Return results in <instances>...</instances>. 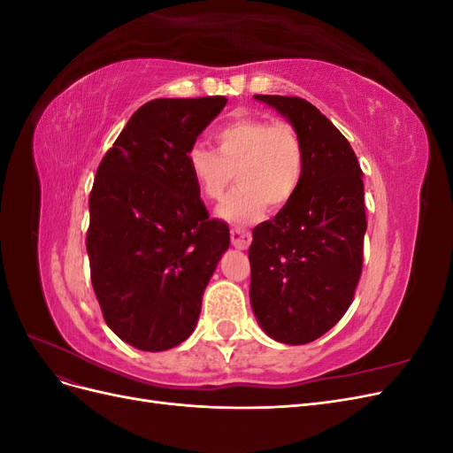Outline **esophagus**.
I'll return each mask as SVG.
<instances>
[{"instance_id":"esophagus-1","label":"esophagus","mask_w":453,"mask_h":453,"mask_svg":"<svg viewBox=\"0 0 453 453\" xmlns=\"http://www.w3.org/2000/svg\"><path fill=\"white\" fill-rule=\"evenodd\" d=\"M230 240H232V245H234V248L248 250V245L251 243V234L248 230L234 226V228H230Z\"/></svg>"}]
</instances>
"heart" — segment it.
<instances>
[{"mask_svg":"<svg viewBox=\"0 0 453 453\" xmlns=\"http://www.w3.org/2000/svg\"><path fill=\"white\" fill-rule=\"evenodd\" d=\"M217 153L203 143L188 149L187 162L200 193L219 202L238 177L219 213L232 223H253L270 208H281L300 187L304 145L298 132L260 117H238L215 132Z\"/></svg>","mask_w":453,"mask_h":453,"instance_id":"obj_1","label":"heart"}]
</instances>
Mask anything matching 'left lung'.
<instances>
[{"label":"left lung","mask_w":453,"mask_h":453,"mask_svg":"<svg viewBox=\"0 0 453 453\" xmlns=\"http://www.w3.org/2000/svg\"><path fill=\"white\" fill-rule=\"evenodd\" d=\"M291 120L304 145L296 195L253 228L250 298L265 333L308 344L342 319L363 270V170L349 142L318 107L296 96L257 94Z\"/></svg>","instance_id":"1"}]
</instances>
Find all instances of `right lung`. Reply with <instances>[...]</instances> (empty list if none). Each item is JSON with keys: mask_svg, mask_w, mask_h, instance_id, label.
<instances>
[{"mask_svg": "<svg viewBox=\"0 0 453 453\" xmlns=\"http://www.w3.org/2000/svg\"><path fill=\"white\" fill-rule=\"evenodd\" d=\"M225 96L158 98L135 111L102 158L88 198L90 280L107 326L127 344L164 351L195 331L202 295L228 250L187 153Z\"/></svg>", "mask_w": 453, "mask_h": 453, "instance_id": "1", "label": "right lung"}]
</instances>
